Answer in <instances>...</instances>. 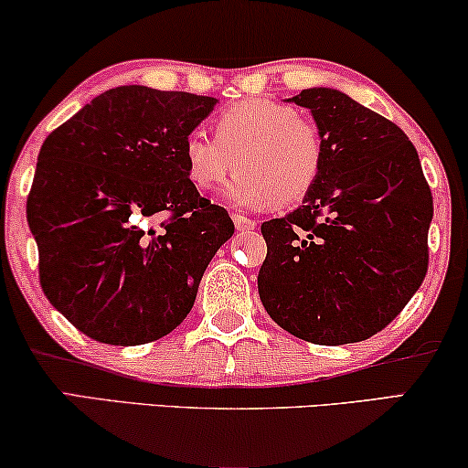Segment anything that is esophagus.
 I'll return each instance as SVG.
<instances>
[{
  "mask_svg": "<svg viewBox=\"0 0 468 468\" xmlns=\"http://www.w3.org/2000/svg\"><path fill=\"white\" fill-rule=\"evenodd\" d=\"M232 221H234V226H236V229H239V232H249V229H255V226H258V223H255L253 219H249V217L240 215V213H234Z\"/></svg>",
  "mask_w": 468,
  "mask_h": 468,
  "instance_id": "obj_1",
  "label": "esophagus"
}]
</instances>
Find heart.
<instances>
[{
  "mask_svg": "<svg viewBox=\"0 0 468 468\" xmlns=\"http://www.w3.org/2000/svg\"><path fill=\"white\" fill-rule=\"evenodd\" d=\"M213 138L191 132L183 162L196 189H215L236 162L239 172L223 200L240 208H268L303 200L324 168L325 144L319 125L274 100H242L223 108L210 123Z\"/></svg>",
  "mask_w": 468,
  "mask_h": 468,
  "instance_id": "heart-1",
  "label": "heart"
}]
</instances>
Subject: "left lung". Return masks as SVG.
I'll return each mask as SVG.
<instances>
[{
  "mask_svg": "<svg viewBox=\"0 0 468 468\" xmlns=\"http://www.w3.org/2000/svg\"><path fill=\"white\" fill-rule=\"evenodd\" d=\"M290 101L311 111L325 157L303 207L261 223V304L303 341H367L426 277L431 187L392 121L336 89H304Z\"/></svg>",
  "mask_w": 468,
  "mask_h": 468,
  "instance_id": "8db88e82",
  "label": "left lung"
}]
</instances>
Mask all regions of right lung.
<instances>
[{
    "instance_id": "right-lung-1",
    "label": "right lung",
    "mask_w": 468,
    "mask_h": 468,
    "mask_svg": "<svg viewBox=\"0 0 468 468\" xmlns=\"http://www.w3.org/2000/svg\"><path fill=\"white\" fill-rule=\"evenodd\" d=\"M215 104L207 95L117 87L44 140L27 196L40 285L93 341L127 347L170 335L217 249L232 239L228 210L197 194L183 162L185 138Z\"/></svg>"
}]
</instances>
